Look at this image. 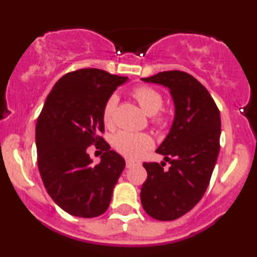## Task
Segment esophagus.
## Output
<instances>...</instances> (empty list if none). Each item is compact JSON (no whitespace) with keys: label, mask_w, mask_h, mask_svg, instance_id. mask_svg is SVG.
I'll use <instances>...</instances> for the list:
<instances>
[{"label":"esophagus","mask_w":257,"mask_h":257,"mask_svg":"<svg viewBox=\"0 0 257 257\" xmlns=\"http://www.w3.org/2000/svg\"><path fill=\"white\" fill-rule=\"evenodd\" d=\"M134 164H135V162L134 161H131V159H126V161H125L126 168H132L133 166H134Z\"/></svg>","instance_id":"obj_1"}]
</instances>
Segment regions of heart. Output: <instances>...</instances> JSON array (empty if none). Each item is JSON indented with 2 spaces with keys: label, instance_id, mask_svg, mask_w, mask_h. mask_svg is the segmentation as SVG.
<instances>
[{
  "label": "heart",
  "instance_id": "1",
  "mask_svg": "<svg viewBox=\"0 0 257 257\" xmlns=\"http://www.w3.org/2000/svg\"><path fill=\"white\" fill-rule=\"evenodd\" d=\"M133 98L138 101L140 107L149 116H155L163 106V96L161 93L151 87L135 88L133 90ZM117 99L116 95H111L106 100L104 108H102V120L105 125L111 126L114 123V111H116ZM155 124L162 125L164 123L163 117H155L153 119ZM113 146L119 153L129 158H139L144 155L147 150L153 146V140L149 134L145 133H132V132H119L114 135Z\"/></svg>",
  "mask_w": 257,
  "mask_h": 257
}]
</instances>
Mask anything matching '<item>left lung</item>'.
Here are the masks:
<instances>
[{
  "instance_id": "8db88e82",
  "label": "left lung",
  "mask_w": 257,
  "mask_h": 257,
  "mask_svg": "<svg viewBox=\"0 0 257 257\" xmlns=\"http://www.w3.org/2000/svg\"><path fill=\"white\" fill-rule=\"evenodd\" d=\"M144 82L169 88L175 116L169 134L156 152L169 162L144 163L147 179L141 204L159 221L181 217L202 199L220 151V111L206 88L184 71H163Z\"/></svg>"
}]
</instances>
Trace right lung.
Returning a JSON list of instances; mask_svg holds the SVG:
<instances>
[{
	"label": "right lung",
	"instance_id": "obj_1",
	"mask_svg": "<svg viewBox=\"0 0 257 257\" xmlns=\"http://www.w3.org/2000/svg\"><path fill=\"white\" fill-rule=\"evenodd\" d=\"M128 77L99 69L64 75L44 101L36 124L37 164L51 198L70 215L96 217L110 205L112 191L125 167L99 135L102 108ZM95 145L102 161L93 166L86 149Z\"/></svg>",
	"mask_w": 257,
	"mask_h": 257
}]
</instances>
